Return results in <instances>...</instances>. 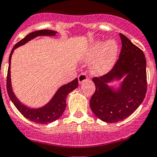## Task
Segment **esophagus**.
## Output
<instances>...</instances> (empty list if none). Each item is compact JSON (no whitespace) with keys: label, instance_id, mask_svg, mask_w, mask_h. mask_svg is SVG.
<instances>
[{"label":"esophagus","instance_id":"34e87169","mask_svg":"<svg viewBox=\"0 0 157 157\" xmlns=\"http://www.w3.org/2000/svg\"><path fill=\"white\" fill-rule=\"evenodd\" d=\"M88 79V76H87L85 73H80V74L78 76V80L80 84H82L84 81L87 80Z\"/></svg>","mask_w":157,"mask_h":157}]
</instances>
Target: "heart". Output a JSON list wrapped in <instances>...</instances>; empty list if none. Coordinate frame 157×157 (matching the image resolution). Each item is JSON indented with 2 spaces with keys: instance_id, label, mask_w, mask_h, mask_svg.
Returning <instances> with one entry per match:
<instances>
[{
  "instance_id": "obj_1",
  "label": "heart",
  "mask_w": 157,
  "mask_h": 157,
  "mask_svg": "<svg viewBox=\"0 0 157 157\" xmlns=\"http://www.w3.org/2000/svg\"><path fill=\"white\" fill-rule=\"evenodd\" d=\"M118 47L115 41L109 40L102 44L101 42L94 43L87 54V59L93 61L91 70L94 74L103 75L111 70L116 62Z\"/></svg>"
}]
</instances>
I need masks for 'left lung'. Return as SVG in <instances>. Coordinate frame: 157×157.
Segmentation results:
<instances>
[{
	"mask_svg": "<svg viewBox=\"0 0 157 157\" xmlns=\"http://www.w3.org/2000/svg\"><path fill=\"white\" fill-rule=\"evenodd\" d=\"M122 49L119 58L106 74L92 79L95 91L90 99L94 114L106 122H117L133 114L145 97L146 60L142 50L120 33ZM127 74L121 88L115 92L106 84Z\"/></svg>",
	"mask_w": 157,
	"mask_h": 157,
	"instance_id": "obj_1",
	"label": "left lung"
}]
</instances>
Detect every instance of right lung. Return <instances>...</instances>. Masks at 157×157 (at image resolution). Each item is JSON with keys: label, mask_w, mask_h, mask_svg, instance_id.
<instances>
[{"label": "right lung", "mask_w": 157, "mask_h": 157, "mask_svg": "<svg viewBox=\"0 0 157 157\" xmlns=\"http://www.w3.org/2000/svg\"><path fill=\"white\" fill-rule=\"evenodd\" d=\"M55 31H51V30H40V31H33L31 33L26 35L23 39L18 42L14 46L13 50L11 52L9 56V69H8V74H7V92L9 94V98L11 99L12 102L14 103L15 107L17 108L19 111L26 118L31 120L32 122H37L39 124H48L50 122H54L55 120L58 119L62 116L66 107V97L67 95L70 92H72L75 88H77L78 86V79L76 78L69 82V84H65L62 86L58 92H56L53 99L50 100L49 103L39 109H30L28 107H25L24 105L20 103L18 99H16L14 93L13 92L12 87H11V79H10V62L11 57L13 53V50L18 46L24 44L29 40L32 39L33 38L39 36V35H54Z\"/></svg>", "instance_id": "add662e5"}]
</instances>
